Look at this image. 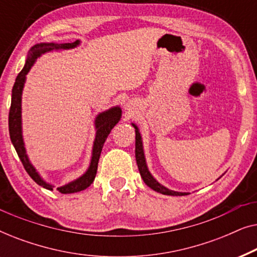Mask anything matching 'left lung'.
Here are the masks:
<instances>
[{"label": "left lung", "mask_w": 257, "mask_h": 257, "mask_svg": "<svg viewBox=\"0 0 257 257\" xmlns=\"http://www.w3.org/2000/svg\"><path fill=\"white\" fill-rule=\"evenodd\" d=\"M132 126L136 128V160H137V165H138L140 175H142L143 180L145 184L149 186L150 188H152L153 191H156L158 193H161V194L165 195H173V196H182V195H187L188 193L186 192H175L172 191V189H168L167 187H165L158 182L156 179L153 178V175L151 174V172L149 171V167H147L146 164V159H145V153H144V147H143V139H142V135H140L138 126L136 124H133Z\"/></svg>", "instance_id": "1"}]
</instances>
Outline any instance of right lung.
I'll return each mask as SVG.
<instances>
[{"instance_id":"1","label":"right lung","mask_w":257,"mask_h":257,"mask_svg":"<svg viewBox=\"0 0 257 257\" xmlns=\"http://www.w3.org/2000/svg\"><path fill=\"white\" fill-rule=\"evenodd\" d=\"M80 44V41L77 40L73 43H38L35 44L33 48L30 49L28 52L27 62L24 64V68L22 71L19 73V76L16 77L15 84L13 86L12 91V105H10V111H9V135L10 139L14 147H15L17 156L22 161L24 168L28 172V174L30 175L31 179L36 182L37 185L42 186L45 189L52 191L55 186L49 184L41 177L40 173L36 171V168L34 167V165L30 163L29 157L27 154L26 146H24V140L22 135V92L24 83H26L27 75L30 71V69L33 68V65L36 62L38 57H41L42 55L47 54V52L54 51V50H68V49H73L78 47ZM121 118V108L119 106H113L108 110L100 112L99 114H97L96 119H94V127H96V137H94V142L92 146V156H91L90 166L87 168L85 173L82 177L77 178L76 180H73L69 184L61 187H57L56 189L62 194H71V193H77L89 187L92 184L94 178L97 174V168H98V161H99V157L103 150L104 143L106 140L107 136L110 135L111 130L118 124V121Z\"/></svg>"}]
</instances>
